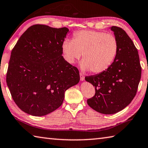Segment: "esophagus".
Instances as JSON below:
<instances>
[{"label": "esophagus", "instance_id": "1", "mask_svg": "<svg viewBox=\"0 0 148 148\" xmlns=\"http://www.w3.org/2000/svg\"><path fill=\"white\" fill-rule=\"evenodd\" d=\"M79 76H80V80H81V81H83V80L85 79V76H83L82 73L79 74Z\"/></svg>", "mask_w": 148, "mask_h": 148}]
</instances>
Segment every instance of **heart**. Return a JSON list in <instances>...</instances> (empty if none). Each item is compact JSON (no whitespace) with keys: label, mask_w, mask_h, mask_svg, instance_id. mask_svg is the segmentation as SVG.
<instances>
[{"label":"heart","mask_w":148,"mask_h":148,"mask_svg":"<svg viewBox=\"0 0 148 148\" xmlns=\"http://www.w3.org/2000/svg\"><path fill=\"white\" fill-rule=\"evenodd\" d=\"M61 49L68 63H74L83 54L82 69L100 74L113 63L119 51V43L112 34L83 29L74 33L72 40L65 39Z\"/></svg>","instance_id":"1"}]
</instances>
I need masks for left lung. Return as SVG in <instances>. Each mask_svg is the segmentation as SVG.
Here are the masks:
<instances>
[{
    "instance_id": "left-lung-1",
    "label": "left lung",
    "mask_w": 148,
    "mask_h": 148,
    "mask_svg": "<svg viewBox=\"0 0 148 148\" xmlns=\"http://www.w3.org/2000/svg\"><path fill=\"white\" fill-rule=\"evenodd\" d=\"M119 51L111 66L103 72L85 80L95 87V95L87 103L96 111L111 114L122 111L135 97L141 77L142 68L138 50L122 28L112 26Z\"/></svg>"
}]
</instances>
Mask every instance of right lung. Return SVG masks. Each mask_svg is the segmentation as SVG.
Here are the masks:
<instances>
[{"label": "right lung", "mask_w": 148, "mask_h": 148, "mask_svg": "<svg viewBox=\"0 0 148 148\" xmlns=\"http://www.w3.org/2000/svg\"><path fill=\"white\" fill-rule=\"evenodd\" d=\"M69 29L35 25L24 32L12 50L6 83L17 106L41 116L63 103L65 91L79 82V71L62 56Z\"/></svg>", "instance_id": "obj_1"}]
</instances>
